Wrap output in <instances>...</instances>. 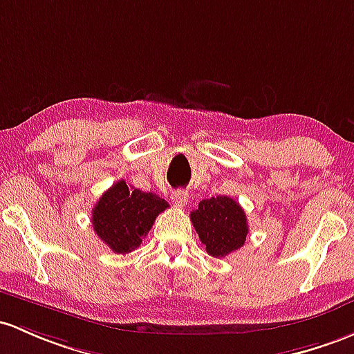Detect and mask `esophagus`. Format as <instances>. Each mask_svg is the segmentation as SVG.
I'll list each match as a JSON object with an SVG mask.
<instances>
[{
	"label": "esophagus",
	"mask_w": 354,
	"mask_h": 354,
	"mask_svg": "<svg viewBox=\"0 0 354 354\" xmlns=\"http://www.w3.org/2000/svg\"><path fill=\"white\" fill-rule=\"evenodd\" d=\"M170 199L174 201V204L176 206H185L187 204V199H189V194L187 191H182V189H177V191H174L170 194Z\"/></svg>",
	"instance_id": "1"
}]
</instances>
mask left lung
<instances>
[{
	"label": "left lung",
	"instance_id": "8db88e82",
	"mask_svg": "<svg viewBox=\"0 0 354 354\" xmlns=\"http://www.w3.org/2000/svg\"><path fill=\"white\" fill-rule=\"evenodd\" d=\"M191 221L211 257H226L246 241L248 223L243 207L227 196L204 199L191 212Z\"/></svg>",
	"mask_w": 354,
	"mask_h": 354
}]
</instances>
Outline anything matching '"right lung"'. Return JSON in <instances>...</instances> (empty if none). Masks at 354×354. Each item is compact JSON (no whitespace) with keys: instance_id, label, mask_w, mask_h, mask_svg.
<instances>
[{"instance_id":"obj_1","label":"right lung","mask_w":354,"mask_h":354,"mask_svg":"<svg viewBox=\"0 0 354 354\" xmlns=\"http://www.w3.org/2000/svg\"><path fill=\"white\" fill-rule=\"evenodd\" d=\"M169 207L157 194L143 192L118 180L93 209V227L115 253L124 254L142 245L155 218Z\"/></svg>"}]
</instances>
